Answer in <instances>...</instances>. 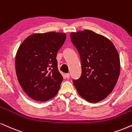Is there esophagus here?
<instances>
[{
  "label": "esophagus",
  "mask_w": 132,
  "mask_h": 132,
  "mask_svg": "<svg viewBox=\"0 0 132 132\" xmlns=\"http://www.w3.org/2000/svg\"><path fill=\"white\" fill-rule=\"evenodd\" d=\"M65 76H66V77L67 78H69L70 77V74H69V73H68V74H66Z\"/></svg>",
  "instance_id": "1"
}]
</instances>
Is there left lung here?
I'll return each instance as SVG.
<instances>
[{"label":"left lung","mask_w":132,"mask_h":132,"mask_svg":"<svg viewBox=\"0 0 132 132\" xmlns=\"http://www.w3.org/2000/svg\"><path fill=\"white\" fill-rule=\"evenodd\" d=\"M80 56L81 74L73 83L79 95L89 102L102 101L114 89L120 72L117 50L107 38L85 30L70 35Z\"/></svg>","instance_id":"left-lung-1"}]
</instances>
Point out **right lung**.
<instances>
[{
	"label": "right lung",
	"instance_id": "obj_1",
	"mask_svg": "<svg viewBox=\"0 0 132 132\" xmlns=\"http://www.w3.org/2000/svg\"><path fill=\"white\" fill-rule=\"evenodd\" d=\"M65 33H35L19 46L15 60L18 80L31 99L47 101L57 94L63 81L56 54L64 44Z\"/></svg>",
	"mask_w": 132,
	"mask_h": 132
}]
</instances>
